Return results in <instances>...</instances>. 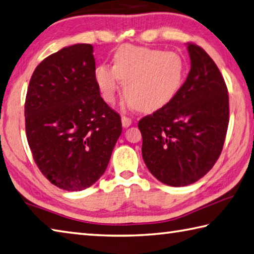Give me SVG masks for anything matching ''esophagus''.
<instances>
[{"mask_svg":"<svg viewBox=\"0 0 254 254\" xmlns=\"http://www.w3.org/2000/svg\"><path fill=\"white\" fill-rule=\"evenodd\" d=\"M121 122H122V127H128L131 126L132 123V120L130 118L126 117V115H123V117L121 118Z\"/></svg>","mask_w":254,"mask_h":254,"instance_id":"34e87169","label":"esophagus"}]
</instances>
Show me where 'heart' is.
Wrapping results in <instances>:
<instances>
[{
    "instance_id": "obj_1",
    "label": "heart",
    "mask_w": 254,
    "mask_h": 254,
    "mask_svg": "<svg viewBox=\"0 0 254 254\" xmlns=\"http://www.w3.org/2000/svg\"><path fill=\"white\" fill-rule=\"evenodd\" d=\"M186 73V62L178 53L122 45L114 54L113 66H96L94 80L104 102H114L119 81H122L128 103L140 111L151 112L168 105L178 95Z\"/></svg>"
}]
</instances>
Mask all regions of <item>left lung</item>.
Wrapping results in <instances>:
<instances>
[{"label": "left lung", "mask_w": 254, "mask_h": 254, "mask_svg": "<svg viewBox=\"0 0 254 254\" xmlns=\"http://www.w3.org/2000/svg\"><path fill=\"white\" fill-rule=\"evenodd\" d=\"M191 70L178 95L142 118V156L153 177L186 187L210 171L222 152L229 126V94L209 54L188 43Z\"/></svg>", "instance_id": "8db88e82"}]
</instances>
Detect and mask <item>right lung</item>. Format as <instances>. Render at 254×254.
<instances>
[{
    "mask_svg": "<svg viewBox=\"0 0 254 254\" xmlns=\"http://www.w3.org/2000/svg\"><path fill=\"white\" fill-rule=\"evenodd\" d=\"M91 44L51 54L32 74L25 99L27 142L40 171L66 191L102 177L122 133L120 115L101 98Z\"/></svg>",
    "mask_w": 254,
    "mask_h": 254,
    "instance_id": "add662e5",
    "label": "right lung"
}]
</instances>
